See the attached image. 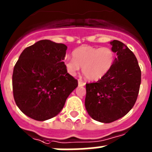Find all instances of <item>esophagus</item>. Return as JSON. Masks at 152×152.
<instances>
[{"label": "esophagus", "instance_id": "esophagus-1", "mask_svg": "<svg viewBox=\"0 0 152 152\" xmlns=\"http://www.w3.org/2000/svg\"><path fill=\"white\" fill-rule=\"evenodd\" d=\"M84 85H85V83L83 82L82 80H78V86H81V87H83V86Z\"/></svg>", "mask_w": 152, "mask_h": 152}]
</instances>
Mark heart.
Masks as SVG:
<instances>
[{"instance_id":"heart-1","label":"heart","mask_w":152,"mask_h":152,"mask_svg":"<svg viewBox=\"0 0 152 152\" xmlns=\"http://www.w3.org/2000/svg\"><path fill=\"white\" fill-rule=\"evenodd\" d=\"M73 58L67 57L64 61L67 72L75 76L82 67V72L91 81L103 78L113 65L115 53L110 47H95L83 45L72 52Z\"/></svg>"}]
</instances>
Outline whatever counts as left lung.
I'll use <instances>...</instances> for the list:
<instances>
[{"instance_id": "8db88e82", "label": "left lung", "mask_w": 152, "mask_h": 152, "mask_svg": "<svg viewBox=\"0 0 152 152\" xmlns=\"http://www.w3.org/2000/svg\"><path fill=\"white\" fill-rule=\"evenodd\" d=\"M110 43L117 56L112 68L97 82L86 84V110L92 119L104 123L131 110L141 84V70L133 52L120 41Z\"/></svg>"}]
</instances>
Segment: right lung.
Returning a JSON list of instances; mask_svg holds the SVG:
<instances>
[{
  "label": "right lung",
  "instance_id": "right-lung-1",
  "mask_svg": "<svg viewBox=\"0 0 152 152\" xmlns=\"http://www.w3.org/2000/svg\"><path fill=\"white\" fill-rule=\"evenodd\" d=\"M67 46L48 39L23 51L13 68V93L19 109L29 117L45 121L59 113L77 80L64 64Z\"/></svg>",
  "mask_w": 152,
  "mask_h": 152
}]
</instances>
